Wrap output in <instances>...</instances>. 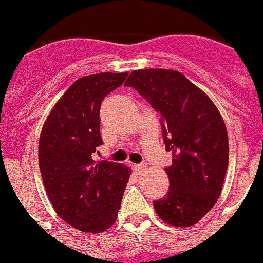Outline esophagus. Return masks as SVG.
<instances>
[{
    "label": "esophagus",
    "instance_id": "1",
    "mask_svg": "<svg viewBox=\"0 0 263 263\" xmlns=\"http://www.w3.org/2000/svg\"><path fill=\"white\" fill-rule=\"evenodd\" d=\"M134 169H136L137 173L141 174V173H143V172L147 169V164H146V162H142V164H137L136 166H134Z\"/></svg>",
    "mask_w": 263,
    "mask_h": 263
}]
</instances>
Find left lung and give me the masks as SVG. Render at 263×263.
Segmentation results:
<instances>
[{
    "mask_svg": "<svg viewBox=\"0 0 263 263\" xmlns=\"http://www.w3.org/2000/svg\"><path fill=\"white\" fill-rule=\"evenodd\" d=\"M132 86L161 116L165 149L173 155L165 167L169 191L154 201L157 216L176 227L196 224L216 204L229 166V137L216 104L178 71H133Z\"/></svg>",
    "mask_w": 263,
    "mask_h": 263,
    "instance_id": "8db88e82",
    "label": "left lung"
}]
</instances>
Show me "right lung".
<instances>
[{"mask_svg": "<svg viewBox=\"0 0 263 263\" xmlns=\"http://www.w3.org/2000/svg\"><path fill=\"white\" fill-rule=\"evenodd\" d=\"M127 72L89 74L76 80L45 120L39 142V164L45 190L63 221L87 234L115 223L130 167L94 161L101 146L102 101L125 81Z\"/></svg>", "mask_w": 263, "mask_h": 263, "instance_id": "right-lung-1", "label": "right lung"}]
</instances>
